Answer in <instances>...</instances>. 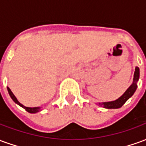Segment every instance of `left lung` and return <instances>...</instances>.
I'll use <instances>...</instances> for the list:
<instances>
[{"label":"left lung","instance_id":"1","mask_svg":"<svg viewBox=\"0 0 146 146\" xmlns=\"http://www.w3.org/2000/svg\"><path fill=\"white\" fill-rule=\"evenodd\" d=\"M139 75H140V71L138 66L135 67V73H134V78H133V82L129 87L126 90V92L121 95L119 98H118L115 101L111 102H98V105L100 106H102L106 109H119L128 100L129 98L134 95V93L138 88L137 83L139 80Z\"/></svg>","mask_w":146,"mask_h":146}]
</instances>
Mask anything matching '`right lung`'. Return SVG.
Segmentation results:
<instances>
[{"label":"right lung","instance_id":"add662e5","mask_svg":"<svg viewBox=\"0 0 146 146\" xmlns=\"http://www.w3.org/2000/svg\"><path fill=\"white\" fill-rule=\"evenodd\" d=\"M7 89H8V94H9V95H10V97L11 98V99L13 100V101L16 103V104H18L19 106H21V107H23V109H25V110H27L28 113H38L39 111H40V108L41 107H27V106H23V104H21L18 101V99L16 98V97L15 96L14 94L12 93V92L11 91V89L9 88L8 87H7Z\"/></svg>","mask_w":146,"mask_h":146}]
</instances>
